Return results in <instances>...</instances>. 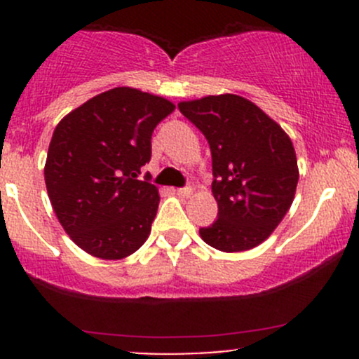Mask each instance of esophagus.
<instances>
[{"label":"esophagus","instance_id":"esophagus-1","mask_svg":"<svg viewBox=\"0 0 359 359\" xmlns=\"http://www.w3.org/2000/svg\"><path fill=\"white\" fill-rule=\"evenodd\" d=\"M173 193H175L177 196H180V198H191V194H193V189H191V187H182V189H173Z\"/></svg>","mask_w":359,"mask_h":359}]
</instances>
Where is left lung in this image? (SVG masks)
<instances>
[{"instance_id":"8db88e82","label":"left lung","mask_w":359,"mask_h":359,"mask_svg":"<svg viewBox=\"0 0 359 359\" xmlns=\"http://www.w3.org/2000/svg\"><path fill=\"white\" fill-rule=\"evenodd\" d=\"M179 109L212 151L219 219L201 227V240L226 253L259 247L295 198L299 166L290 137L252 100L234 93L182 100Z\"/></svg>"}]
</instances>
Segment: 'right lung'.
<instances>
[{"label": "right lung", "mask_w": 359, "mask_h": 359, "mask_svg": "<svg viewBox=\"0 0 359 359\" xmlns=\"http://www.w3.org/2000/svg\"><path fill=\"white\" fill-rule=\"evenodd\" d=\"M173 109L168 99L118 86L72 109L53 130L46 191L60 226L90 255L125 259L149 238L159 193L139 173L151 159L154 128Z\"/></svg>", "instance_id": "obj_1"}]
</instances>
